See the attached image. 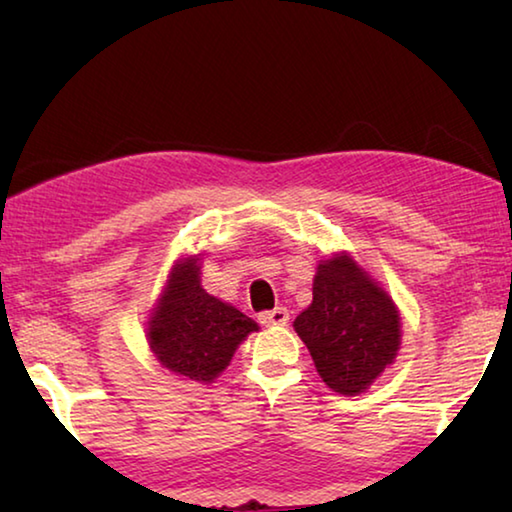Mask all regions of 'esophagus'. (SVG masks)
<instances>
[{"label":"esophagus","mask_w":512,"mask_h":512,"mask_svg":"<svg viewBox=\"0 0 512 512\" xmlns=\"http://www.w3.org/2000/svg\"><path fill=\"white\" fill-rule=\"evenodd\" d=\"M259 323H262L264 327L287 325L289 323V311L284 307H275L273 311H264V314H259Z\"/></svg>","instance_id":"esophagus-1"}]
</instances>
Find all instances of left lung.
Segmentation results:
<instances>
[{
    "label": "left lung",
    "instance_id": "left-lung-1",
    "mask_svg": "<svg viewBox=\"0 0 512 512\" xmlns=\"http://www.w3.org/2000/svg\"><path fill=\"white\" fill-rule=\"evenodd\" d=\"M320 379L334 393H366L402 345L400 309L350 253L320 259L314 300L293 320Z\"/></svg>",
    "mask_w": 512,
    "mask_h": 512
}]
</instances>
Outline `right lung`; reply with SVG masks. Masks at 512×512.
I'll return each mask as SVG.
<instances>
[{"label":"right lung","mask_w":512,"mask_h":512,"mask_svg":"<svg viewBox=\"0 0 512 512\" xmlns=\"http://www.w3.org/2000/svg\"><path fill=\"white\" fill-rule=\"evenodd\" d=\"M257 329L253 318L203 289L201 255H189L171 266L146 320V341L162 368L198 384H212Z\"/></svg>","instance_id":"right-lung-1"}]
</instances>
